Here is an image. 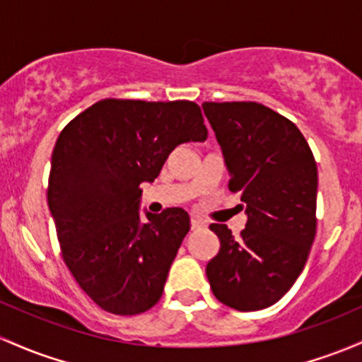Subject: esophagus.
<instances>
[{"label":"esophagus","instance_id":"obj_1","mask_svg":"<svg viewBox=\"0 0 362 362\" xmlns=\"http://www.w3.org/2000/svg\"><path fill=\"white\" fill-rule=\"evenodd\" d=\"M204 223H202L201 220H197V218H190V228L192 230H201Z\"/></svg>","mask_w":362,"mask_h":362}]
</instances>
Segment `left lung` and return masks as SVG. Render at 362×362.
I'll return each instance as SVG.
<instances>
[{
  "label": "left lung",
  "instance_id": "left-lung-1",
  "mask_svg": "<svg viewBox=\"0 0 362 362\" xmlns=\"http://www.w3.org/2000/svg\"><path fill=\"white\" fill-rule=\"evenodd\" d=\"M247 223L240 237L209 228L220 251L206 266L211 291L237 311L278 303L303 273L316 235V161L300 130L259 103H202Z\"/></svg>",
  "mask_w": 362,
  "mask_h": 362
}]
</instances>
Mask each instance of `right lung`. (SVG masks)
I'll return each mask as SVG.
<instances>
[{"instance_id":"add662e5","label":"right lung","mask_w":362,"mask_h":362,"mask_svg":"<svg viewBox=\"0 0 362 362\" xmlns=\"http://www.w3.org/2000/svg\"><path fill=\"white\" fill-rule=\"evenodd\" d=\"M206 137L196 103L134 99H103L59 134L47 206L63 259L105 311L132 316L160 300L190 218L168 208L142 221L141 184L154 182L177 146Z\"/></svg>"}]
</instances>
